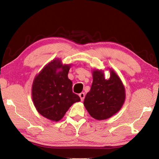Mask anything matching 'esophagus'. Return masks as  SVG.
<instances>
[{
    "label": "esophagus",
    "instance_id": "1",
    "mask_svg": "<svg viewBox=\"0 0 159 159\" xmlns=\"http://www.w3.org/2000/svg\"><path fill=\"white\" fill-rule=\"evenodd\" d=\"M79 96L81 99V101L83 102L84 99V98H85V94H84V93H81L79 94Z\"/></svg>",
    "mask_w": 159,
    "mask_h": 159
}]
</instances>
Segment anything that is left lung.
Here are the masks:
<instances>
[{
  "label": "left lung",
  "mask_w": 159,
  "mask_h": 159,
  "mask_svg": "<svg viewBox=\"0 0 159 159\" xmlns=\"http://www.w3.org/2000/svg\"><path fill=\"white\" fill-rule=\"evenodd\" d=\"M110 70V78L106 80L104 71L93 70V84L86 94L84 105L93 118L104 120L118 112L125 99V87L115 71Z\"/></svg>",
  "instance_id": "left-lung-1"
}]
</instances>
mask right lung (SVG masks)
Here are the masks:
<instances>
[{
  "label": "right lung",
  "mask_w": 159,
  "mask_h": 159,
  "mask_svg": "<svg viewBox=\"0 0 159 159\" xmlns=\"http://www.w3.org/2000/svg\"><path fill=\"white\" fill-rule=\"evenodd\" d=\"M70 66L63 64L59 58L54 59L35 75L32 84V99L37 111L53 121L61 120L70 107L80 101L68 78Z\"/></svg>",
  "instance_id": "obj_1"
}]
</instances>
